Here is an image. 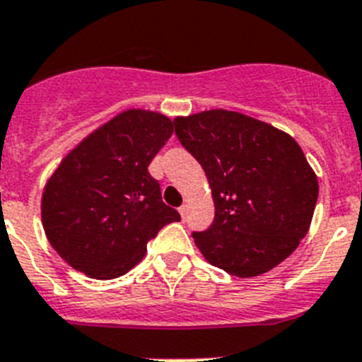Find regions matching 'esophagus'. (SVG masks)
<instances>
[{
    "instance_id": "obj_1",
    "label": "esophagus",
    "mask_w": 362,
    "mask_h": 362,
    "mask_svg": "<svg viewBox=\"0 0 362 362\" xmlns=\"http://www.w3.org/2000/svg\"><path fill=\"white\" fill-rule=\"evenodd\" d=\"M178 213H180L182 218H185V215H187V206H185V204H184V206L178 207Z\"/></svg>"
}]
</instances>
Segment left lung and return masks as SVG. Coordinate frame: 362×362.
Wrapping results in <instances>:
<instances>
[{
    "label": "left lung",
    "mask_w": 362,
    "mask_h": 362,
    "mask_svg": "<svg viewBox=\"0 0 362 362\" xmlns=\"http://www.w3.org/2000/svg\"><path fill=\"white\" fill-rule=\"evenodd\" d=\"M175 133L211 187L215 220L193 233L207 262L247 279L288 259L306 237L319 197L300 146L266 122L224 109L178 116Z\"/></svg>",
    "instance_id": "1"
}]
</instances>
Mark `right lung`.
I'll list each match as a JSON object with an SVG mask.
<instances>
[{
	"mask_svg": "<svg viewBox=\"0 0 362 362\" xmlns=\"http://www.w3.org/2000/svg\"><path fill=\"white\" fill-rule=\"evenodd\" d=\"M171 134L168 116L129 109L62 160L43 189L42 222L50 246L72 268L116 279L144 259L163 226L180 220L147 171Z\"/></svg>",
	"mask_w": 362,
	"mask_h": 362,
	"instance_id": "obj_1",
	"label": "right lung"
}]
</instances>
